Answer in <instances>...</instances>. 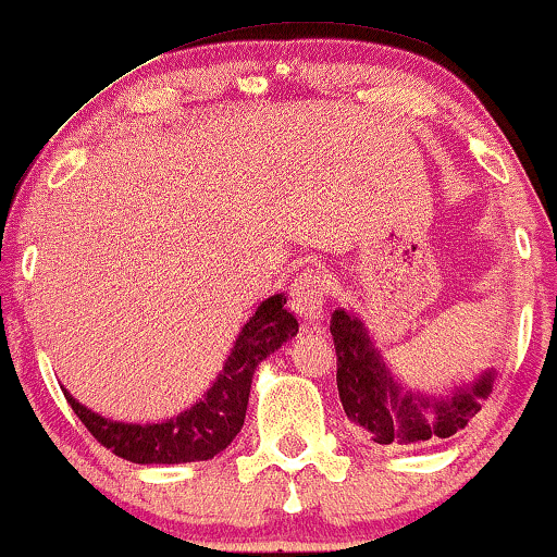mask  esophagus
<instances>
[{"label":"esophagus","instance_id":"obj_1","mask_svg":"<svg viewBox=\"0 0 557 557\" xmlns=\"http://www.w3.org/2000/svg\"><path fill=\"white\" fill-rule=\"evenodd\" d=\"M329 300V280L323 274L308 270L295 277L290 287V306L293 311L306 321H321L326 313Z\"/></svg>","mask_w":557,"mask_h":557}]
</instances>
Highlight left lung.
<instances>
[{"mask_svg": "<svg viewBox=\"0 0 557 557\" xmlns=\"http://www.w3.org/2000/svg\"><path fill=\"white\" fill-rule=\"evenodd\" d=\"M336 347V388L347 419L372 445L393 449L429 447L468 426L494 391L496 370L473 383L455 385L447 396L408 391L393 377L362 319L347 308L331 313Z\"/></svg>", "mask_w": 557, "mask_h": 557, "instance_id": "left-lung-1", "label": "left lung"}]
</instances>
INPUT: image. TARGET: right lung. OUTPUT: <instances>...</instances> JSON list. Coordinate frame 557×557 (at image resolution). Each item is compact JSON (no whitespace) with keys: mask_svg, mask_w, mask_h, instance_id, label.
Segmentation results:
<instances>
[{"mask_svg":"<svg viewBox=\"0 0 557 557\" xmlns=\"http://www.w3.org/2000/svg\"><path fill=\"white\" fill-rule=\"evenodd\" d=\"M285 293L259 302L251 319L238 331L221 375L213 380L206 396L177 417L159 424H128L112 421L82 406L66 388L69 406L74 408L89 434L123 460L138 466H174V462L210 460L223 453L242 432L249 406L251 377L259 362L298 334V321L285 308Z\"/></svg>","mask_w":557,"mask_h":557,"instance_id":"obj_1","label":"right lung"}]
</instances>
